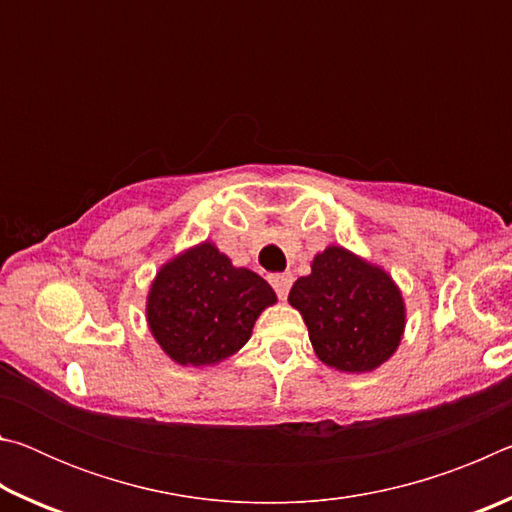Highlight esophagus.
Here are the masks:
<instances>
[{
	"mask_svg": "<svg viewBox=\"0 0 512 512\" xmlns=\"http://www.w3.org/2000/svg\"><path fill=\"white\" fill-rule=\"evenodd\" d=\"M268 280H271V284H273V289H275L277 296H280L282 300L287 298V293H289L291 284H293V275H291V273H277V275L268 277Z\"/></svg>",
	"mask_w": 512,
	"mask_h": 512,
	"instance_id": "1",
	"label": "esophagus"
}]
</instances>
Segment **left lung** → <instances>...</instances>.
Instances as JSON below:
<instances>
[{"label":"left lung","instance_id":"left-lung-1","mask_svg":"<svg viewBox=\"0 0 512 512\" xmlns=\"http://www.w3.org/2000/svg\"><path fill=\"white\" fill-rule=\"evenodd\" d=\"M325 366L372 372L393 357L406 327L402 291L384 268L343 246H327L289 291Z\"/></svg>","mask_w":512,"mask_h":512}]
</instances>
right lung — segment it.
<instances>
[{
	"label": "right lung",
	"mask_w": 512,
	"mask_h": 512,
	"mask_svg": "<svg viewBox=\"0 0 512 512\" xmlns=\"http://www.w3.org/2000/svg\"><path fill=\"white\" fill-rule=\"evenodd\" d=\"M275 302L264 277L232 266L212 241H203L155 273L146 323L171 361L203 368L244 348L259 314Z\"/></svg>",
	"instance_id": "1"
}]
</instances>
